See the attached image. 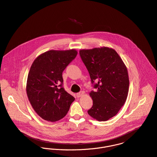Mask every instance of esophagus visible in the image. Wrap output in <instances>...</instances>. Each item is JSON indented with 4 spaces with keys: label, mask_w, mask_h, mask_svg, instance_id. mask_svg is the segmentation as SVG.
Returning a JSON list of instances; mask_svg holds the SVG:
<instances>
[{
    "label": "esophagus",
    "mask_w": 157,
    "mask_h": 157,
    "mask_svg": "<svg viewBox=\"0 0 157 157\" xmlns=\"http://www.w3.org/2000/svg\"><path fill=\"white\" fill-rule=\"evenodd\" d=\"M83 95H84V93H83L82 92H78V93L76 94V97H77L78 98H79V97H81V96H82Z\"/></svg>",
    "instance_id": "34e87169"
}]
</instances>
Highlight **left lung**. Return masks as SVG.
<instances>
[{
    "label": "left lung",
    "mask_w": 157,
    "mask_h": 157,
    "mask_svg": "<svg viewBox=\"0 0 157 157\" xmlns=\"http://www.w3.org/2000/svg\"><path fill=\"white\" fill-rule=\"evenodd\" d=\"M79 55L97 89L89 93L93 105L87 113L97 121H107L118 113L126 100L129 85L127 68L112 48L82 49Z\"/></svg>",
    "instance_id": "obj_1"
}]
</instances>
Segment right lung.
Instances as JSON below:
<instances>
[{"label": "right lung", "mask_w": 157, "mask_h": 157, "mask_svg": "<svg viewBox=\"0 0 157 157\" xmlns=\"http://www.w3.org/2000/svg\"><path fill=\"white\" fill-rule=\"evenodd\" d=\"M77 54L75 49L48 50L39 56L30 68L27 95L33 109L44 120L54 122L63 118L75 100L63 87L62 73Z\"/></svg>", "instance_id": "obj_1"}]
</instances>
